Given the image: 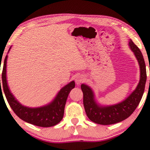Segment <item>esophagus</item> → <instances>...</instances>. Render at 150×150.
I'll list each match as a JSON object with an SVG mask.
<instances>
[{
	"label": "esophagus",
	"instance_id": "obj_1",
	"mask_svg": "<svg viewBox=\"0 0 150 150\" xmlns=\"http://www.w3.org/2000/svg\"><path fill=\"white\" fill-rule=\"evenodd\" d=\"M85 81H86V79H85L84 77L81 75L78 76H77L75 79L76 83L77 85H80L81 83H83Z\"/></svg>",
	"mask_w": 150,
	"mask_h": 150
}]
</instances>
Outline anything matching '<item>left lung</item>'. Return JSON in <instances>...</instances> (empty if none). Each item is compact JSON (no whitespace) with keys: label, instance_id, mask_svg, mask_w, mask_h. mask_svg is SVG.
Wrapping results in <instances>:
<instances>
[{"label":"left lung","instance_id":"obj_1","mask_svg":"<svg viewBox=\"0 0 150 150\" xmlns=\"http://www.w3.org/2000/svg\"><path fill=\"white\" fill-rule=\"evenodd\" d=\"M129 45L139 64L140 78L136 90L125 101L112 106H100L96 102L94 92L91 88L85 84L81 86L83 93L85 110L87 116L93 122L99 125H108L123 121L134 112L141 100L147 80L145 60L141 51L132 40L129 41Z\"/></svg>","mask_w":150,"mask_h":150}]
</instances>
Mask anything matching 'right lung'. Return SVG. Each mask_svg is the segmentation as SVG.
Returning a JSON list of instances; mask_svg holds the SVG:
<instances>
[{"label": "right lung", "mask_w": 150, "mask_h": 150, "mask_svg": "<svg viewBox=\"0 0 150 150\" xmlns=\"http://www.w3.org/2000/svg\"><path fill=\"white\" fill-rule=\"evenodd\" d=\"M7 59V55L3 63L1 86L0 80V94L3 95L2 91H4L7 102L14 113L23 121L38 127H50L55 126L60 122L63 118L64 106L68 95L70 91L75 87L74 81H71L63 87L53 101L48 105L38 108H28L18 102L9 89L6 78Z\"/></svg>", "instance_id": "obj_1"}]
</instances>
